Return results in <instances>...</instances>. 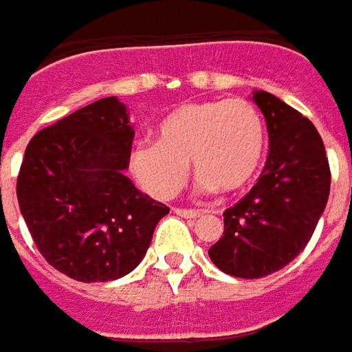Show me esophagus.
I'll return each instance as SVG.
<instances>
[{
    "instance_id": "34e87169",
    "label": "esophagus",
    "mask_w": 352,
    "mask_h": 352,
    "mask_svg": "<svg viewBox=\"0 0 352 352\" xmlns=\"http://www.w3.org/2000/svg\"><path fill=\"white\" fill-rule=\"evenodd\" d=\"M174 213H178V215H182V217H188V219H196L201 215V211L199 210H186V208H176Z\"/></svg>"
}]
</instances>
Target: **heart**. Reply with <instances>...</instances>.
Wrapping results in <instances>:
<instances>
[{
    "mask_svg": "<svg viewBox=\"0 0 352 352\" xmlns=\"http://www.w3.org/2000/svg\"><path fill=\"white\" fill-rule=\"evenodd\" d=\"M264 146L263 117L247 100L184 103L158 123L155 142L133 148L131 170L156 199L182 190L190 162L204 192L239 194L256 178Z\"/></svg>",
    "mask_w": 352,
    "mask_h": 352,
    "instance_id": "b5f03b06",
    "label": "heart"
}]
</instances>
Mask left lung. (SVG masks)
Returning <instances> with one entry per match:
<instances>
[{
    "mask_svg": "<svg viewBox=\"0 0 352 352\" xmlns=\"http://www.w3.org/2000/svg\"><path fill=\"white\" fill-rule=\"evenodd\" d=\"M261 107L270 151L258 182L223 213V236L210 258L235 278H264L290 264L311 239L327 206L331 170L314 123L268 91Z\"/></svg>",
    "mask_w": 352,
    "mask_h": 352,
    "instance_id": "obj_1",
    "label": "left lung"
}]
</instances>
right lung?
Segmentation results:
<instances>
[{
  "label": "right lung",
  "mask_w": 352,
  "mask_h": 352,
  "mask_svg": "<svg viewBox=\"0 0 352 352\" xmlns=\"http://www.w3.org/2000/svg\"><path fill=\"white\" fill-rule=\"evenodd\" d=\"M133 137L125 105L103 98L27 144L17 176L23 219L47 263L78 282L129 274L170 211L125 176Z\"/></svg>",
  "instance_id": "1"
}]
</instances>
